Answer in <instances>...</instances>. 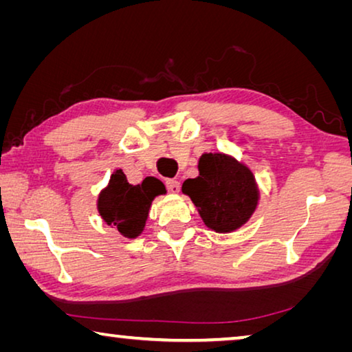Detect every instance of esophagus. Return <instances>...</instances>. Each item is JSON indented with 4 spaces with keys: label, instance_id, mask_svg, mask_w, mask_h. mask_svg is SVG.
<instances>
[{
    "label": "esophagus",
    "instance_id": "esophagus-1",
    "mask_svg": "<svg viewBox=\"0 0 352 352\" xmlns=\"http://www.w3.org/2000/svg\"><path fill=\"white\" fill-rule=\"evenodd\" d=\"M166 186H168L170 194H178V190H180V183L177 180H166Z\"/></svg>",
    "mask_w": 352,
    "mask_h": 352
}]
</instances>
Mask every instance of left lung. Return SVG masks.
<instances>
[{
	"instance_id": "8db88e82",
	"label": "left lung",
	"mask_w": 352,
	"mask_h": 352,
	"mask_svg": "<svg viewBox=\"0 0 352 352\" xmlns=\"http://www.w3.org/2000/svg\"><path fill=\"white\" fill-rule=\"evenodd\" d=\"M197 168L199 177L183 183V194L192 200L210 230L223 234L239 230L252 219L261 199L252 169L222 152L204 153Z\"/></svg>"
}]
</instances>
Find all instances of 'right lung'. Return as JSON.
<instances>
[{"label":"right lung","mask_w":352,"mask_h":352,"mask_svg":"<svg viewBox=\"0 0 352 352\" xmlns=\"http://www.w3.org/2000/svg\"><path fill=\"white\" fill-rule=\"evenodd\" d=\"M163 194L166 188L158 178L146 177L141 184H130L122 169H116L98 195V212L124 237L136 239L146 228L153 199Z\"/></svg>","instance_id":"1"}]
</instances>
